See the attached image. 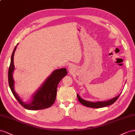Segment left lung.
<instances>
[{"label": "left lung", "mask_w": 135, "mask_h": 135, "mask_svg": "<svg viewBox=\"0 0 135 135\" xmlns=\"http://www.w3.org/2000/svg\"><path fill=\"white\" fill-rule=\"evenodd\" d=\"M121 93L119 94L117 97H115L112 99L110 100H107V101H97V102H91V101H86L84 99H83L80 96L77 94V96H78V98L79 102L83 104L84 106H85L86 107H91V108H101V107H103L106 106H108L111 105H112L115 101H117V99L119 98V95H120Z\"/></svg>", "instance_id": "obj_1"}]
</instances>
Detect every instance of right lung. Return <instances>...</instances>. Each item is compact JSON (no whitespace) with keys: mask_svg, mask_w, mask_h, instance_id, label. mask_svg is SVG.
<instances>
[{"mask_svg":"<svg viewBox=\"0 0 135 135\" xmlns=\"http://www.w3.org/2000/svg\"><path fill=\"white\" fill-rule=\"evenodd\" d=\"M17 45L18 44L15 46L11 56V63L8 70V83L10 89L18 102L25 109L30 110L47 109L51 106L55 101L57 85L60 80L67 75L66 68L57 69L54 71L32 95L31 101L28 102H24L15 90V80L13 78L15 70L13 56Z\"/></svg>","mask_w":135,"mask_h":135,"instance_id":"right-lung-1","label":"right lung"}]
</instances>
